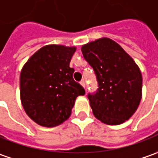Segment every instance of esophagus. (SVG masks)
<instances>
[{
	"label": "esophagus",
	"instance_id": "1",
	"mask_svg": "<svg viewBox=\"0 0 158 158\" xmlns=\"http://www.w3.org/2000/svg\"><path fill=\"white\" fill-rule=\"evenodd\" d=\"M80 85H82V86H83V87H85V81L84 80H81V81H80Z\"/></svg>",
	"mask_w": 158,
	"mask_h": 158
}]
</instances>
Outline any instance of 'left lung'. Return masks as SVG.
Segmentation results:
<instances>
[{
  "instance_id": "left-lung-1",
  "label": "left lung",
  "mask_w": 158,
  "mask_h": 158,
  "mask_svg": "<svg viewBox=\"0 0 158 158\" xmlns=\"http://www.w3.org/2000/svg\"><path fill=\"white\" fill-rule=\"evenodd\" d=\"M81 52L99 84L95 94H88L94 115L107 125L125 123L142 99L143 78L138 65L123 47L107 37L85 44Z\"/></svg>"
}]
</instances>
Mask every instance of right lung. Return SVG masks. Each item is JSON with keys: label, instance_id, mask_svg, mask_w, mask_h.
Returning <instances> with one entry per match:
<instances>
[{"label": "right lung", "instance_id": "obj_1", "mask_svg": "<svg viewBox=\"0 0 158 158\" xmlns=\"http://www.w3.org/2000/svg\"><path fill=\"white\" fill-rule=\"evenodd\" d=\"M75 46L48 44L35 52L20 74V97L25 113L38 125L52 128L68 119L84 88L74 81L70 62Z\"/></svg>", "mask_w": 158, "mask_h": 158}]
</instances>
